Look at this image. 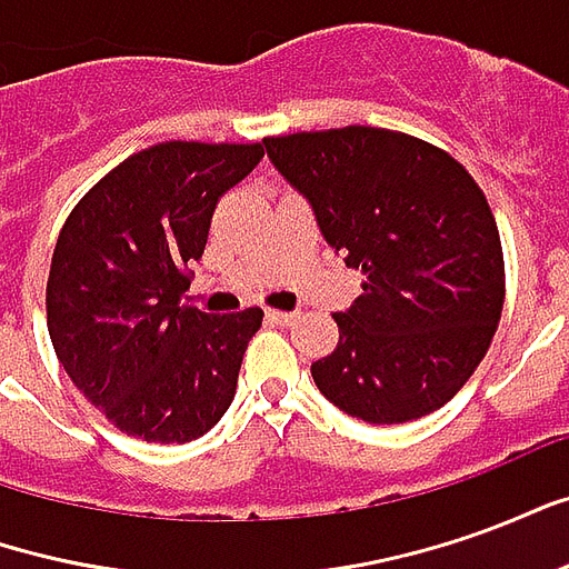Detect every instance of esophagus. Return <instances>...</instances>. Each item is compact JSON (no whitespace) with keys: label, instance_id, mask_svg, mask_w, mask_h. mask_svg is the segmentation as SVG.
Here are the masks:
<instances>
[{"label":"esophagus","instance_id":"esophagus-1","mask_svg":"<svg viewBox=\"0 0 569 569\" xmlns=\"http://www.w3.org/2000/svg\"><path fill=\"white\" fill-rule=\"evenodd\" d=\"M268 320L277 326H292L298 320V313H286V310H268Z\"/></svg>","mask_w":569,"mask_h":569}]
</instances>
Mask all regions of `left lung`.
Wrapping results in <instances>:
<instances>
[{"label":"left lung","instance_id":"left-lung-1","mask_svg":"<svg viewBox=\"0 0 569 569\" xmlns=\"http://www.w3.org/2000/svg\"><path fill=\"white\" fill-rule=\"evenodd\" d=\"M268 158L308 200L326 243L362 268L338 347L310 375L366 423L441 408L485 359L506 296L488 200L448 151L408 133L341 128L268 137Z\"/></svg>","mask_w":569,"mask_h":569}]
</instances>
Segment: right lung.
<instances>
[{
	"label": "right lung",
	"mask_w": 569,
	"mask_h": 569,
	"mask_svg": "<svg viewBox=\"0 0 569 569\" xmlns=\"http://www.w3.org/2000/svg\"><path fill=\"white\" fill-rule=\"evenodd\" d=\"M261 142H161L69 212L48 273V332L72 383L121 432L186 445L219 423L261 310L182 305L216 203L256 170Z\"/></svg>",
	"instance_id": "1"
}]
</instances>
